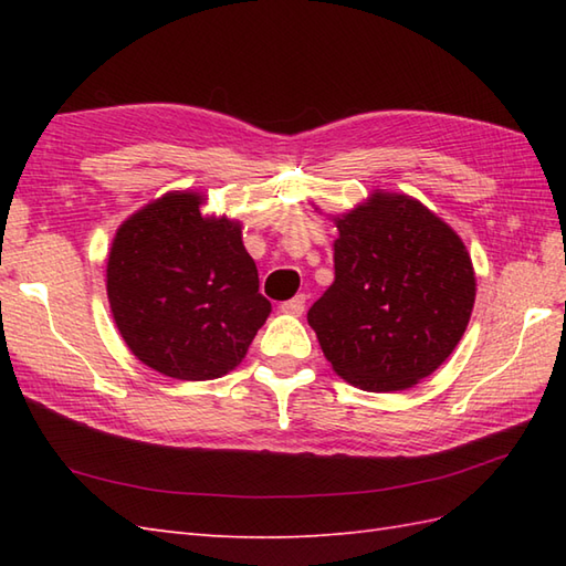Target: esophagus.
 Segmentation results:
<instances>
[{
	"instance_id": "1",
	"label": "esophagus",
	"mask_w": 566,
	"mask_h": 566,
	"mask_svg": "<svg viewBox=\"0 0 566 566\" xmlns=\"http://www.w3.org/2000/svg\"><path fill=\"white\" fill-rule=\"evenodd\" d=\"M282 314H290V316H302L304 308H306V296L298 294L294 298H290V302H284L282 306Z\"/></svg>"
}]
</instances>
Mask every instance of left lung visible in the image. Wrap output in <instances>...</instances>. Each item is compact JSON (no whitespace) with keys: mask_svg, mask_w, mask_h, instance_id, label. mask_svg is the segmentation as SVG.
I'll return each instance as SVG.
<instances>
[{"mask_svg":"<svg viewBox=\"0 0 566 566\" xmlns=\"http://www.w3.org/2000/svg\"><path fill=\"white\" fill-rule=\"evenodd\" d=\"M333 221L335 282L308 308V326L353 387L411 389L467 331L476 296L472 258L448 223L406 195L377 189Z\"/></svg>","mask_w":566,"mask_h":566,"instance_id":"1","label":"left lung"}]
</instances>
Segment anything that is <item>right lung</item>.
Returning a JSON list of instances; mask_svg holds the SVG:
<instances>
[{
    "label": "right lung",
    "instance_id": "1",
    "mask_svg": "<svg viewBox=\"0 0 566 566\" xmlns=\"http://www.w3.org/2000/svg\"><path fill=\"white\" fill-rule=\"evenodd\" d=\"M201 207L199 191L146 203L118 226L106 262V294L128 350L185 381L235 369L272 311L240 221Z\"/></svg>",
    "mask_w": 566,
    "mask_h": 566
}]
</instances>
